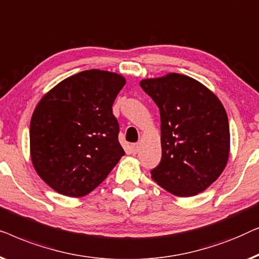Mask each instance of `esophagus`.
Wrapping results in <instances>:
<instances>
[{"mask_svg":"<svg viewBox=\"0 0 259 259\" xmlns=\"http://www.w3.org/2000/svg\"><path fill=\"white\" fill-rule=\"evenodd\" d=\"M138 150H140V144L136 143L131 145V152H133V154H137Z\"/></svg>","mask_w":259,"mask_h":259,"instance_id":"1","label":"esophagus"}]
</instances>
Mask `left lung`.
I'll return each instance as SVG.
<instances>
[{"label":"left lung","mask_w":259,"mask_h":259,"mask_svg":"<svg viewBox=\"0 0 259 259\" xmlns=\"http://www.w3.org/2000/svg\"><path fill=\"white\" fill-rule=\"evenodd\" d=\"M161 114L162 159L151 177L170 194L190 197L210 187L228 163L227 111L212 92L189 76L167 74L140 82Z\"/></svg>","instance_id":"left-lung-1"}]
</instances>
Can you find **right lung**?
<instances>
[{"label":"right lung","instance_id":"1","mask_svg":"<svg viewBox=\"0 0 259 259\" xmlns=\"http://www.w3.org/2000/svg\"><path fill=\"white\" fill-rule=\"evenodd\" d=\"M124 84L122 75L92 69L63 79L36 105L29 130L31 162L58 194L88 195L125 154L112 114Z\"/></svg>","mask_w":259,"mask_h":259}]
</instances>
